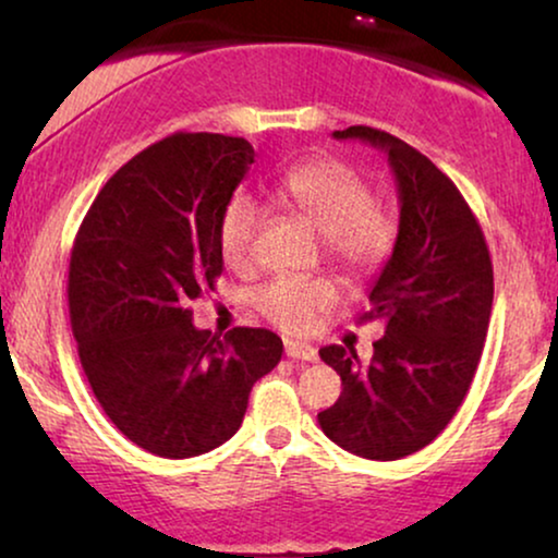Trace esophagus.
<instances>
[{
    "mask_svg": "<svg viewBox=\"0 0 558 558\" xmlns=\"http://www.w3.org/2000/svg\"><path fill=\"white\" fill-rule=\"evenodd\" d=\"M284 353H287V357H292V361H302V363H315L317 361V348L307 345V342H292V340H289L284 345Z\"/></svg>",
    "mask_w": 558,
    "mask_h": 558,
    "instance_id": "esophagus-1",
    "label": "esophagus"
}]
</instances>
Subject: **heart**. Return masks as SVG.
Segmentation results:
<instances>
[{"label": "heart", "mask_w": 558, "mask_h": 558, "mask_svg": "<svg viewBox=\"0 0 558 558\" xmlns=\"http://www.w3.org/2000/svg\"><path fill=\"white\" fill-rule=\"evenodd\" d=\"M274 203L323 233L325 254L350 277H368L393 254L399 220L376 205V193L340 159H310L289 170L274 190ZM264 228V210L248 197H233L218 223V248L235 271L248 269ZM338 300L330 279H274L256 294V310L287 332H307Z\"/></svg>", "instance_id": "obj_1"}]
</instances>
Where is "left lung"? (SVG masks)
<instances>
[{"label":"left lung","instance_id":"1","mask_svg":"<svg viewBox=\"0 0 558 558\" xmlns=\"http://www.w3.org/2000/svg\"><path fill=\"white\" fill-rule=\"evenodd\" d=\"M363 140L388 155L399 187V241L373 284L361 323L380 319L384 338L368 365L353 348L327 345L340 399L317 422L335 445L391 462L429 445L452 422L475 378L493 310V262L483 228L460 190L429 157L373 126Z\"/></svg>","mask_w":558,"mask_h":558}]
</instances>
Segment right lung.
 <instances>
[{
	"label": "right lung",
	"mask_w": 558,
	"mask_h": 558,
	"mask_svg": "<svg viewBox=\"0 0 558 558\" xmlns=\"http://www.w3.org/2000/svg\"><path fill=\"white\" fill-rule=\"evenodd\" d=\"M251 165L243 136L174 132L111 174L73 241L83 373L117 429L167 460L231 439L284 350L264 327L195 330L190 310L223 274L218 223Z\"/></svg>",
	"instance_id": "add662e5"
}]
</instances>
